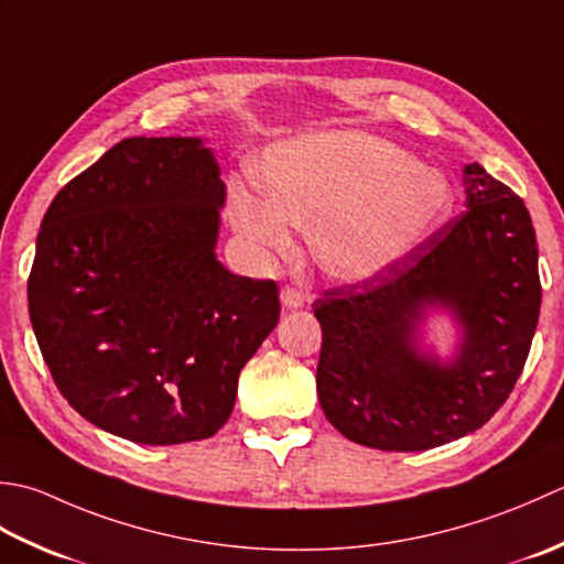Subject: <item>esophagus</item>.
<instances>
[{
  "mask_svg": "<svg viewBox=\"0 0 564 564\" xmlns=\"http://www.w3.org/2000/svg\"><path fill=\"white\" fill-rule=\"evenodd\" d=\"M280 302L284 308H299V306H304V294L296 292L294 286H284V290L280 292Z\"/></svg>",
  "mask_w": 564,
  "mask_h": 564,
  "instance_id": "34e87169",
  "label": "esophagus"
}]
</instances>
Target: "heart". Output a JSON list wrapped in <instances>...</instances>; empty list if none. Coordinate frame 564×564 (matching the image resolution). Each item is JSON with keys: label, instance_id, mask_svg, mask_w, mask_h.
<instances>
[{"label": "heart", "instance_id": "obj_1", "mask_svg": "<svg viewBox=\"0 0 564 564\" xmlns=\"http://www.w3.org/2000/svg\"><path fill=\"white\" fill-rule=\"evenodd\" d=\"M258 189L228 194V218L260 258L292 250V226L308 228V248L326 278L375 280L413 256L451 214L441 172L387 138L324 131L270 145Z\"/></svg>", "mask_w": 564, "mask_h": 564}]
</instances>
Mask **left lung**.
<instances>
[{
  "mask_svg": "<svg viewBox=\"0 0 564 564\" xmlns=\"http://www.w3.org/2000/svg\"><path fill=\"white\" fill-rule=\"evenodd\" d=\"M463 185L467 212L413 256L314 302L318 401L352 443L419 453L463 438L523 370L540 314L531 214L479 163L463 167ZM438 315L456 328L445 356L427 340Z\"/></svg>",
  "mask_w": 564,
  "mask_h": 564,
  "instance_id": "8db88e82",
  "label": "left lung"
}]
</instances>
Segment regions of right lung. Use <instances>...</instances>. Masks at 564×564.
I'll return each mask as SVG.
<instances>
[{
	"label": "right lung",
	"mask_w": 564,
	"mask_h": 564,
	"mask_svg": "<svg viewBox=\"0 0 564 564\" xmlns=\"http://www.w3.org/2000/svg\"><path fill=\"white\" fill-rule=\"evenodd\" d=\"M199 135L126 138L45 212L29 316L61 394L141 445L204 441L280 321L270 280L216 258L226 185Z\"/></svg>",
	"instance_id": "1"
}]
</instances>
